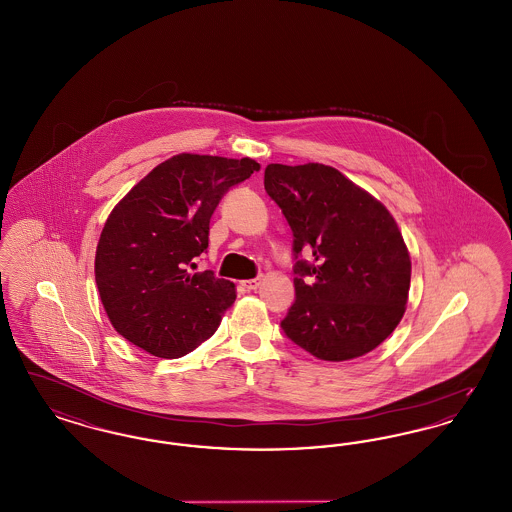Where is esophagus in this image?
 <instances>
[{
  "label": "esophagus",
  "instance_id": "esophagus-1",
  "mask_svg": "<svg viewBox=\"0 0 512 512\" xmlns=\"http://www.w3.org/2000/svg\"><path fill=\"white\" fill-rule=\"evenodd\" d=\"M245 290H257L261 286V278H251V280H244L242 282Z\"/></svg>",
  "mask_w": 512,
  "mask_h": 512
}]
</instances>
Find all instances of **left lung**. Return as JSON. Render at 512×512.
I'll list each match as a JSON object with an SVG mask.
<instances>
[{"label":"left lung","mask_w":512,"mask_h":512,"mask_svg":"<svg viewBox=\"0 0 512 512\" xmlns=\"http://www.w3.org/2000/svg\"><path fill=\"white\" fill-rule=\"evenodd\" d=\"M265 190L293 232L295 303L286 336L320 361H351L376 349L407 309L411 255L382 201L320 165L265 169ZM311 275L309 281L302 276Z\"/></svg>","instance_id":"obj_1"}]
</instances>
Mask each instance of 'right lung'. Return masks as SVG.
Returning a JSON list of instances; mask_svg holds the SVG:
<instances>
[{
  "label": "right lung",
  "instance_id": "obj_1",
  "mask_svg": "<svg viewBox=\"0 0 512 512\" xmlns=\"http://www.w3.org/2000/svg\"><path fill=\"white\" fill-rule=\"evenodd\" d=\"M261 165L249 157L178 153L146 174L99 236L96 284L113 328L136 347L178 359L209 340L236 301V286L192 272L209 245L220 197Z\"/></svg>",
  "mask_w": 512,
  "mask_h": 512
}]
</instances>
